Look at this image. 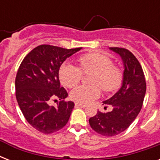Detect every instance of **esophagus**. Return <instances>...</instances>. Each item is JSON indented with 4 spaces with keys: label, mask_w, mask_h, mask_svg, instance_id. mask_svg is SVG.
I'll return each instance as SVG.
<instances>
[{
    "label": "esophagus",
    "mask_w": 160,
    "mask_h": 160,
    "mask_svg": "<svg viewBox=\"0 0 160 160\" xmlns=\"http://www.w3.org/2000/svg\"><path fill=\"white\" fill-rule=\"evenodd\" d=\"M75 107L76 108H85V105L83 104H79V103H75Z\"/></svg>",
    "instance_id": "1"
}]
</instances>
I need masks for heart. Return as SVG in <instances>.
Returning a JSON list of instances; mask_svg holds the SVG:
<instances>
[{"instance_id":"heart-1","label":"heart","mask_w":160,"mask_h":160,"mask_svg":"<svg viewBox=\"0 0 160 160\" xmlns=\"http://www.w3.org/2000/svg\"><path fill=\"white\" fill-rule=\"evenodd\" d=\"M80 68L70 62L64 63L59 70L60 80L63 85L72 88L80 82L83 73L92 72L90 82L91 85H81L70 92V97L79 104H89L103 91L110 93L118 90L123 80V71L109 55L103 53H89L78 58Z\"/></svg>"}]
</instances>
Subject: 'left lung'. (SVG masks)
<instances>
[{"instance_id": "left-lung-1", "label": "left lung", "mask_w": 160, "mask_h": 160, "mask_svg": "<svg viewBox=\"0 0 160 160\" xmlns=\"http://www.w3.org/2000/svg\"><path fill=\"white\" fill-rule=\"evenodd\" d=\"M119 54L124 63L120 89L103 104L111 105L112 111L97 114L89 119L90 127L103 136H114L124 131L141 110L146 92L144 71L139 60L127 49L110 47Z\"/></svg>"}]
</instances>
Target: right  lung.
Masks as SVG:
<instances>
[{
  "instance_id": "obj_1",
  "label": "right lung",
  "mask_w": 160,
  "mask_h": 160,
  "mask_svg": "<svg viewBox=\"0 0 160 160\" xmlns=\"http://www.w3.org/2000/svg\"><path fill=\"white\" fill-rule=\"evenodd\" d=\"M80 50L41 45L26 55L19 67L16 100L27 122L43 134L60 130L70 119L75 104L65 101L68 93L60 87L59 70L68 57ZM55 98L61 100L57 107L48 105Z\"/></svg>"
}]
</instances>
